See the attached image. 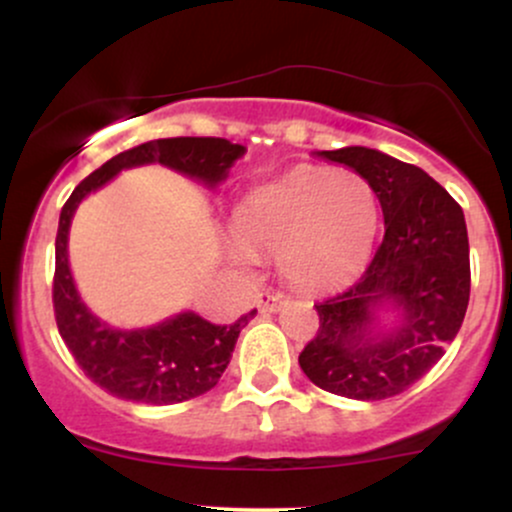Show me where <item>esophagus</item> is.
<instances>
[{
	"mask_svg": "<svg viewBox=\"0 0 512 512\" xmlns=\"http://www.w3.org/2000/svg\"><path fill=\"white\" fill-rule=\"evenodd\" d=\"M284 303H286L284 293L264 291V293H260V296H257V308H260L262 313H274V310H279Z\"/></svg>",
	"mask_w": 512,
	"mask_h": 512,
	"instance_id": "obj_1",
	"label": "esophagus"
}]
</instances>
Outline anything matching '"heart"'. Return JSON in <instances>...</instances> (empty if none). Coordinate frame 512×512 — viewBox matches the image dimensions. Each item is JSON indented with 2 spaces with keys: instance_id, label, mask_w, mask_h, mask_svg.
I'll return each instance as SVG.
<instances>
[{
  "instance_id": "heart-1",
  "label": "heart",
  "mask_w": 512,
  "mask_h": 512,
  "mask_svg": "<svg viewBox=\"0 0 512 512\" xmlns=\"http://www.w3.org/2000/svg\"><path fill=\"white\" fill-rule=\"evenodd\" d=\"M373 185L354 170L298 168L257 187L236 207L238 257L276 255L305 291L342 286L363 267L378 233Z\"/></svg>"
}]
</instances>
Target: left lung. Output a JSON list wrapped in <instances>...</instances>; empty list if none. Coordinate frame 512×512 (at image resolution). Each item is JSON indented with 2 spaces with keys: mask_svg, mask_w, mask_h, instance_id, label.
<instances>
[{
  "mask_svg": "<svg viewBox=\"0 0 512 512\" xmlns=\"http://www.w3.org/2000/svg\"><path fill=\"white\" fill-rule=\"evenodd\" d=\"M317 156L373 185L385 236L356 284L315 305L320 327L298 363L332 395L395 397L436 366L467 313L472 276L462 207L424 170L383 151L344 146ZM383 307L400 315L390 333L374 330Z\"/></svg>",
  "mask_w": 512,
  "mask_h": 512,
  "instance_id": "obj_1",
  "label": "left lung"
}]
</instances>
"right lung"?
<instances>
[{"label": "right lung", "instance_id": "right-lung-1", "mask_svg": "<svg viewBox=\"0 0 512 512\" xmlns=\"http://www.w3.org/2000/svg\"><path fill=\"white\" fill-rule=\"evenodd\" d=\"M243 154L245 146L219 137L154 139L110 158L81 180L64 202L52 279L57 330L86 378L113 397L144 404H175L209 392L231 361L240 330L257 310H250L233 325H211L197 313H180L146 330H115L86 308L69 272L67 240L76 207L120 170L146 163H161L214 187L226 180L228 168Z\"/></svg>", "mask_w": 512, "mask_h": 512}]
</instances>
